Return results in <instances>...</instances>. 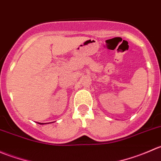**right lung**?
<instances>
[{
  "instance_id": "obj_1",
  "label": "right lung",
  "mask_w": 161,
  "mask_h": 161,
  "mask_svg": "<svg viewBox=\"0 0 161 161\" xmlns=\"http://www.w3.org/2000/svg\"><path fill=\"white\" fill-rule=\"evenodd\" d=\"M39 124H40V125H43V123H39Z\"/></svg>"
}]
</instances>
